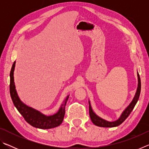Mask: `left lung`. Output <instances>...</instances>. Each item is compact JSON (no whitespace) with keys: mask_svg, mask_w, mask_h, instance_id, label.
<instances>
[{"mask_svg":"<svg viewBox=\"0 0 149 149\" xmlns=\"http://www.w3.org/2000/svg\"><path fill=\"white\" fill-rule=\"evenodd\" d=\"M137 77H138V87L137 89V91H136V93L135 95V97L133 98L132 102H131L129 104V106H128V107L126 108L124 110H123V112H122V114H121L120 117L118 118L117 120L114 121V122H109V121L105 120L100 117L98 116L94 112H93L91 106L90 101L89 100V116L92 122L94 123L95 125L99 126V127H116V126H118L119 125H120L121 123H122L123 122H124L126 118L129 116V115L130 114V113L132 112V111L133 110V108H134L136 103L137 102L139 98L141 85V79L138 72H137Z\"/></svg>","mask_w":149,"mask_h":149,"instance_id":"1","label":"left lung"}]
</instances>
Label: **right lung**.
Segmentation results:
<instances>
[{
    "label": "right lung",
    "instance_id": "right-lung-1",
    "mask_svg": "<svg viewBox=\"0 0 149 149\" xmlns=\"http://www.w3.org/2000/svg\"><path fill=\"white\" fill-rule=\"evenodd\" d=\"M16 61L12 65L10 77V93L14 104L18 112L24 118L25 120L32 125L33 127L39 129H51L56 127L61 124L65 114V107L68 100L69 95H68L64 102L60 107L59 110L53 115L46 116L42 114L39 111L31 107H29L24 102L21 101L18 95L17 94L16 87L14 84V72L15 68Z\"/></svg>",
    "mask_w": 149,
    "mask_h": 149
}]
</instances>
